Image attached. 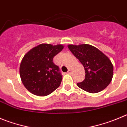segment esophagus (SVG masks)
<instances>
[{
    "label": "esophagus",
    "mask_w": 127,
    "mask_h": 127,
    "mask_svg": "<svg viewBox=\"0 0 127 127\" xmlns=\"http://www.w3.org/2000/svg\"><path fill=\"white\" fill-rule=\"evenodd\" d=\"M71 73H72L71 69H69V70H68V71H67V73H68V74H71Z\"/></svg>",
    "instance_id": "esophagus-1"
}]
</instances>
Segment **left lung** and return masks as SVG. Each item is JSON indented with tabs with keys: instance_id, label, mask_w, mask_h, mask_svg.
I'll return each instance as SVG.
<instances>
[{
	"instance_id": "obj_1",
	"label": "left lung",
	"mask_w": 127,
	"mask_h": 127,
	"mask_svg": "<svg viewBox=\"0 0 127 127\" xmlns=\"http://www.w3.org/2000/svg\"><path fill=\"white\" fill-rule=\"evenodd\" d=\"M67 47L85 68V79L77 83L78 87L91 93L106 88L113 75V66L110 59L92 45L69 44Z\"/></svg>"
}]
</instances>
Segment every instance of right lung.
<instances>
[{"label":"right lung","mask_w":127,"mask_h":127,"mask_svg":"<svg viewBox=\"0 0 127 127\" xmlns=\"http://www.w3.org/2000/svg\"><path fill=\"white\" fill-rule=\"evenodd\" d=\"M63 48L62 44H41L25 54L20 64L19 73L24 86L29 92L43 96L60 86L62 75L53 60Z\"/></svg>","instance_id":"obj_1"}]
</instances>
